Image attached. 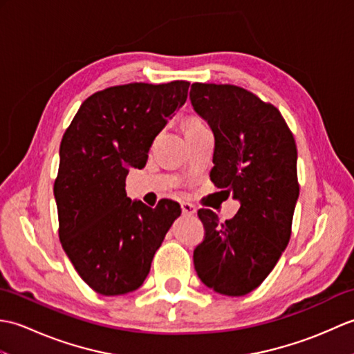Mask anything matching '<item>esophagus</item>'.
<instances>
[{
  "mask_svg": "<svg viewBox=\"0 0 354 354\" xmlns=\"http://www.w3.org/2000/svg\"><path fill=\"white\" fill-rule=\"evenodd\" d=\"M181 208H183V213H184L185 216H193L194 213H196V208H194V205L189 204V202H183Z\"/></svg>",
  "mask_w": 354,
  "mask_h": 354,
  "instance_id": "1",
  "label": "esophagus"
}]
</instances>
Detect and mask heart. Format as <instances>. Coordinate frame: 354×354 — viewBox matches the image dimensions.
Returning <instances> with one entry per match:
<instances>
[{
	"label": "heart",
	"mask_w": 354,
	"mask_h": 354,
	"mask_svg": "<svg viewBox=\"0 0 354 354\" xmlns=\"http://www.w3.org/2000/svg\"><path fill=\"white\" fill-rule=\"evenodd\" d=\"M198 124H202V122H199L198 118H193V120H190L189 123H187V127H190V126H198Z\"/></svg>",
	"instance_id": "obj_1"
}]
</instances>
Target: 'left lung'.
Returning <instances> with one entry per match:
<instances>
[{"instance_id": "obj_1", "label": "left lung", "mask_w": 354, "mask_h": 354, "mask_svg": "<svg viewBox=\"0 0 354 354\" xmlns=\"http://www.w3.org/2000/svg\"><path fill=\"white\" fill-rule=\"evenodd\" d=\"M190 102L214 135L209 178L240 202L223 223L199 209L205 239L193 252L194 269L207 288L242 297L259 288L289 243L299 194L295 140L274 104L240 86L193 84Z\"/></svg>"}]
</instances>
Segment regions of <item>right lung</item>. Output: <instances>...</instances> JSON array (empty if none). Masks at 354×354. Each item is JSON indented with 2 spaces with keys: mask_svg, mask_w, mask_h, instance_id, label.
I'll return each instance as SVG.
<instances>
[{
  "mask_svg": "<svg viewBox=\"0 0 354 354\" xmlns=\"http://www.w3.org/2000/svg\"><path fill=\"white\" fill-rule=\"evenodd\" d=\"M190 84H127L80 104L59 150L55 199L59 239L89 288L114 297L137 290L181 207L156 208L126 194L129 169H142L155 137L187 100Z\"/></svg>",
  "mask_w": 354,
  "mask_h": 354,
  "instance_id": "1",
  "label": "right lung"
}]
</instances>
